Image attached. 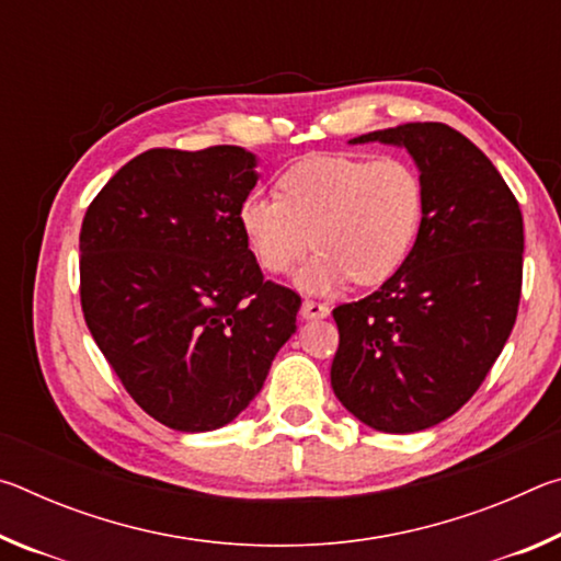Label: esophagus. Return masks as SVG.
Returning a JSON list of instances; mask_svg holds the SVG:
<instances>
[{
  "label": "esophagus",
  "mask_w": 561,
  "mask_h": 561,
  "mask_svg": "<svg viewBox=\"0 0 561 561\" xmlns=\"http://www.w3.org/2000/svg\"><path fill=\"white\" fill-rule=\"evenodd\" d=\"M329 304H321V301H314V299H304L301 304V317L304 319H324L329 317Z\"/></svg>",
  "instance_id": "esophagus-1"
}]
</instances>
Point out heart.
I'll return each instance as SVG.
<instances>
[{"label": "heart", "mask_w": 561, "mask_h": 561, "mask_svg": "<svg viewBox=\"0 0 561 561\" xmlns=\"http://www.w3.org/2000/svg\"><path fill=\"white\" fill-rule=\"evenodd\" d=\"M279 195L244 197L240 230L262 270L299 274L307 291H331L354 277L374 287L391 279L421 232L425 187L403 158L309 156L279 178Z\"/></svg>", "instance_id": "b5f03b06"}]
</instances>
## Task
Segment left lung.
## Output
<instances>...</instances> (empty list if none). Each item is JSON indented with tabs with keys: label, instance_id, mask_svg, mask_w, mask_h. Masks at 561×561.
<instances>
[{
	"label": "left lung",
	"instance_id": "1",
	"mask_svg": "<svg viewBox=\"0 0 561 561\" xmlns=\"http://www.w3.org/2000/svg\"><path fill=\"white\" fill-rule=\"evenodd\" d=\"M405 148L421 170V232L403 267L334 309L331 388L383 433L433 428L470 401L515 327L519 205L482 150L445 123H403L351 144Z\"/></svg>",
	"mask_w": 561,
	"mask_h": 561
}]
</instances>
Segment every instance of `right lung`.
I'll use <instances>...</instances> for the list:
<instances>
[{
  "instance_id": "obj_1",
  "label": "right lung",
  "mask_w": 561,
  "mask_h": 561,
  "mask_svg": "<svg viewBox=\"0 0 561 561\" xmlns=\"http://www.w3.org/2000/svg\"><path fill=\"white\" fill-rule=\"evenodd\" d=\"M254 168L240 146L146 150L83 217V319L133 401L173 431L234 421L297 331L299 294L264 279L237 220Z\"/></svg>"
}]
</instances>
